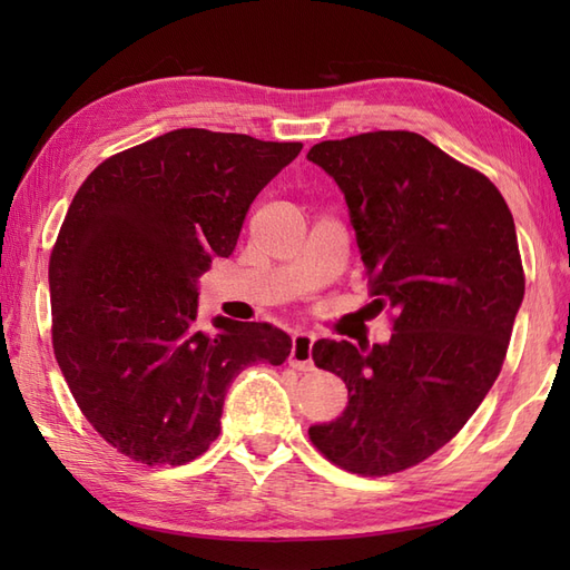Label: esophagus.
Masks as SVG:
<instances>
[{"mask_svg":"<svg viewBox=\"0 0 570 570\" xmlns=\"http://www.w3.org/2000/svg\"><path fill=\"white\" fill-rule=\"evenodd\" d=\"M313 343H316V335L313 333H296L292 341V355H288V362L296 370H311L313 367Z\"/></svg>","mask_w":570,"mask_h":570,"instance_id":"obj_1","label":"esophagus"}]
</instances>
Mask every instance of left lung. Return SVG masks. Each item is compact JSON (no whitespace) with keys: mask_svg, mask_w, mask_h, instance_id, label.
<instances>
[{"mask_svg":"<svg viewBox=\"0 0 570 570\" xmlns=\"http://www.w3.org/2000/svg\"><path fill=\"white\" fill-rule=\"evenodd\" d=\"M308 161L343 190L374 301L396 311L386 343L318 341L316 365L347 386L313 445L357 475L433 455L498 380L524 272L502 193L414 131L321 141Z\"/></svg>","mask_w":570,"mask_h":570,"instance_id":"1","label":"left lung"}]
</instances>
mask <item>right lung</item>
<instances>
[{
  "label": "right lung",
  "instance_id": "1",
  "mask_svg": "<svg viewBox=\"0 0 570 570\" xmlns=\"http://www.w3.org/2000/svg\"><path fill=\"white\" fill-rule=\"evenodd\" d=\"M304 144L174 129L102 161L48 264L53 353L80 411L119 453L184 465L220 433L237 374L282 365L272 323L198 321V278L229 257L252 200Z\"/></svg>",
  "mask_w": 570,
  "mask_h": 570
}]
</instances>
